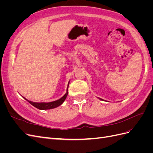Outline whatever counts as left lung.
Masks as SVG:
<instances>
[{"instance_id":"8db88e82","label":"left lung","mask_w":153,"mask_h":153,"mask_svg":"<svg viewBox=\"0 0 153 153\" xmlns=\"http://www.w3.org/2000/svg\"><path fill=\"white\" fill-rule=\"evenodd\" d=\"M99 99H100V100H103L102 99H101V98H99Z\"/></svg>"}]
</instances>
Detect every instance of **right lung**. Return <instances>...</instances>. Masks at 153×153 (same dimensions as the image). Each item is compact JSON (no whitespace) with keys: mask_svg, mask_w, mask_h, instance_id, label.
Returning <instances> with one entry per match:
<instances>
[{"mask_svg":"<svg viewBox=\"0 0 153 153\" xmlns=\"http://www.w3.org/2000/svg\"><path fill=\"white\" fill-rule=\"evenodd\" d=\"M69 83H68V88H67V91H66V94H64L61 98H60V99H59V100H57L56 101H52V102H48V103H45V102L36 103V102H33V101H29L28 100H27L25 98H24V99L26 100L32 105H33L34 106H35L36 108H38L39 110H48V109H52V108H56V107H57V106L62 105L64 101H65L66 97L68 96V94Z\"/></svg>","mask_w":153,"mask_h":153,"instance_id":"obj_1","label":"right lung"}]
</instances>
